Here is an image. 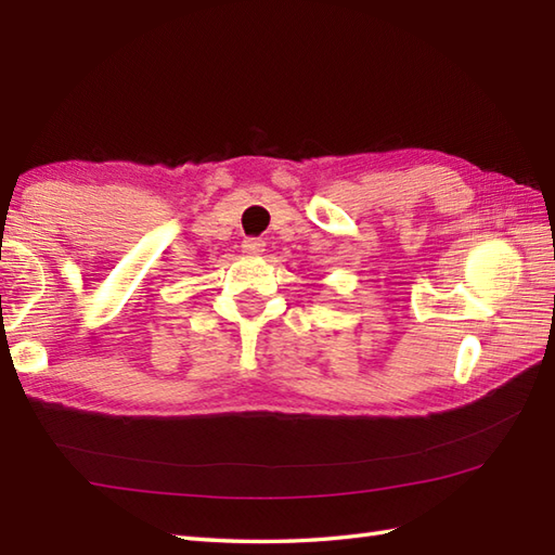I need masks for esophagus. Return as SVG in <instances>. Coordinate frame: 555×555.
<instances>
[{"instance_id":"esophagus-1","label":"esophagus","mask_w":555,"mask_h":555,"mask_svg":"<svg viewBox=\"0 0 555 555\" xmlns=\"http://www.w3.org/2000/svg\"><path fill=\"white\" fill-rule=\"evenodd\" d=\"M243 250L247 255H259L264 250V241L262 238H245L243 241Z\"/></svg>"}]
</instances>
